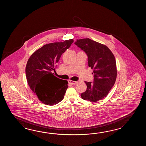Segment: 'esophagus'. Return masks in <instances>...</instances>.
<instances>
[{
	"mask_svg": "<svg viewBox=\"0 0 146 146\" xmlns=\"http://www.w3.org/2000/svg\"><path fill=\"white\" fill-rule=\"evenodd\" d=\"M69 84H76L77 82V81H74L69 80Z\"/></svg>",
	"mask_w": 146,
	"mask_h": 146,
	"instance_id": "esophagus-1",
	"label": "esophagus"
}]
</instances>
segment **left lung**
I'll use <instances>...</instances> for the list:
<instances>
[{"label": "left lung", "mask_w": 146, "mask_h": 146, "mask_svg": "<svg viewBox=\"0 0 146 146\" xmlns=\"http://www.w3.org/2000/svg\"><path fill=\"white\" fill-rule=\"evenodd\" d=\"M74 44L87 54L94 77L93 82L84 81L87 89L81 97L96 102L105 98L114 85L117 74L115 57L106 45L88 38L77 40Z\"/></svg>", "instance_id": "1"}]
</instances>
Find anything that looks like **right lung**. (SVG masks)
<instances>
[{
  "label": "right lung",
  "mask_w": 146,
  "mask_h": 146,
  "mask_svg": "<svg viewBox=\"0 0 146 146\" xmlns=\"http://www.w3.org/2000/svg\"><path fill=\"white\" fill-rule=\"evenodd\" d=\"M73 42L71 39L44 45L28 59L25 67L28 84L44 104L54 106L64 98L68 81L56 77L52 72H55L60 56Z\"/></svg>",
  "instance_id": "right-lung-1"
}]
</instances>
